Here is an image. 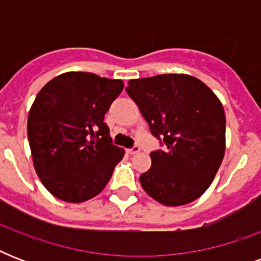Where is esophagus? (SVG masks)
Returning a JSON list of instances; mask_svg holds the SVG:
<instances>
[{"mask_svg": "<svg viewBox=\"0 0 261 261\" xmlns=\"http://www.w3.org/2000/svg\"><path fill=\"white\" fill-rule=\"evenodd\" d=\"M139 150H141V147L135 145L134 147H131V149H127V153H128V154H137V153H139Z\"/></svg>", "mask_w": 261, "mask_h": 261, "instance_id": "34e87169", "label": "esophagus"}]
</instances>
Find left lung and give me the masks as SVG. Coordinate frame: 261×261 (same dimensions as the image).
I'll return each instance as SVG.
<instances>
[{
  "mask_svg": "<svg viewBox=\"0 0 261 261\" xmlns=\"http://www.w3.org/2000/svg\"><path fill=\"white\" fill-rule=\"evenodd\" d=\"M127 93L165 150L150 153L151 168L139 181L164 206L188 204L210 187L225 155L222 102L200 80L160 74L128 81Z\"/></svg>",
  "mask_w": 261,
  "mask_h": 261,
  "instance_id": "8db88e82",
  "label": "left lung"
}]
</instances>
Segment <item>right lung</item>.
Returning <instances> with one entry per match:
<instances>
[{
  "mask_svg": "<svg viewBox=\"0 0 261 261\" xmlns=\"http://www.w3.org/2000/svg\"><path fill=\"white\" fill-rule=\"evenodd\" d=\"M123 88L122 80L67 71L38 93L28 141L35 171L55 198L81 203L107 186L124 150L112 145L104 115Z\"/></svg>",
  "mask_w": 261,
  "mask_h": 261,
  "instance_id": "1",
  "label": "right lung"
}]
</instances>
